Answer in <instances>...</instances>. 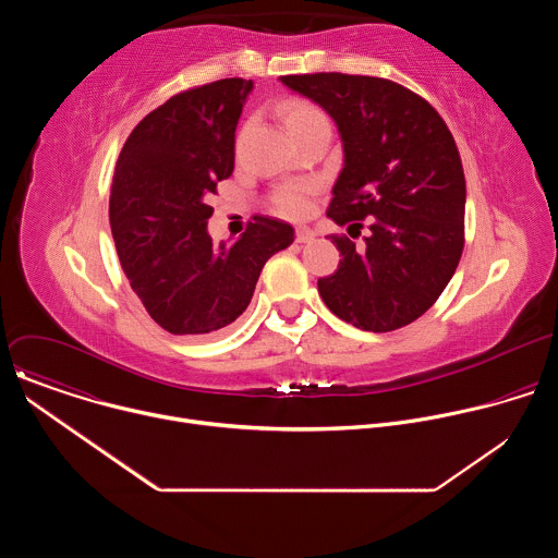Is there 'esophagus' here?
<instances>
[{
  "mask_svg": "<svg viewBox=\"0 0 558 558\" xmlns=\"http://www.w3.org/2000/svg\"><path fill=\"white\" fill-rule=\"evenodd\" d=\"M315 231L311 227H295V243H311Z\"/></svg>",
  "mask_w": 558,
  "mask_h": 558,
  "instance_id": "obj_1",
  "label": "esophagus"
}]
</instances>
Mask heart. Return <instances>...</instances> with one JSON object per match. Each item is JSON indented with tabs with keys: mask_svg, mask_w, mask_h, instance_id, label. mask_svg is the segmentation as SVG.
<instances>
[{
	"mask_svg": "<svg viewBox=\"0 0 558 558\" xmlns=\"http://www.w3.org/2000/svg\"><path fill=\"white\" fill-rule=\"evenodd\" d=\"M282 119L291 136L315 128V125H325L329 123L327 114L323 112L320 106H315L308 99H289L282 106ZM320 190L315 181H300V183H287L274 194V207L278 214L289 216V218H302L311 209V201L315 192Z\"/></svg>",
	"mask_w": 558,
	"mask_h": 558,
	"instance_id": "heart-1",
	"label": "heart"
}]
</instances>
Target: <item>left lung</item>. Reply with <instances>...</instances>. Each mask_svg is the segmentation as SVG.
I'll return each instance as SVG.
<instances>
[{
    "mask_svg": "<svg viewBox=\"0 0 558 558\" xmlns=\"http://www.w3.org/2000/svg\"><path fill=\"white\" fill-rule=\"evenodd\" d=\"M282 84L338 123L344 168L327 216L349 225L351 236L369 227L357 248L349 235H329L342 260L317 291L362 331L415 323L450 282L465 243V177L446 121L381 76L315 72L287 74Z\"/></svg>",
    "mask_w": 558,
    "mask_h": 558,
    "instance_id": "left-lung-1",
    "label": "left lung"
}]
</instances>
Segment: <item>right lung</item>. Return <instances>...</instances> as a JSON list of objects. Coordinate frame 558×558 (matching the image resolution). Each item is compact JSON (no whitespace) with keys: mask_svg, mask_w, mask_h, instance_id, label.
<instances>
[{"mask_svg":"<svg viewBox=\"0 0 558 558\" xmlns=\"http://www.w3.org/2000/svg\"><path fill=\"white\" fill-rule=\"evenodd\" d=\"M254 84L220 78L151 110L128 136L110 190V227L132 291L172 336L231 325L293 227L254 216L238 241L211 243L207 205L233 172V132Z\"/></svg>","mask_w":558,"mask_h":558,"instance_id":"right-lung-1","label":"right lung"}]
</instances>
